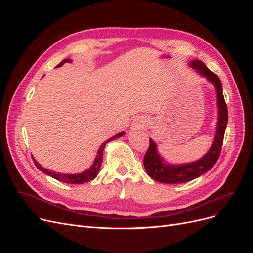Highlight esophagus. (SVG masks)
<instances>
[{
	"mask_svg": "<svg viewBox=\"0 0 253 253\" xmlns=\"http://www.w3.org/2000/svg\"><path fill=\"white\" fill-rule=\"evenodd\" d=\"M134 126L136 128H143L145 126V122L143 121V119H137L136 125Z\"/></svg>",
	"mask_w": 253,
	"mask_h": 253,
	"instance_id": "34e87169",
	"label": "esophagus"
}]
</instances>
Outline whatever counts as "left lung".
Listing matches in <instances>:
<instances>
[{"label":"left lung","mask_w":253,"mask_h":253,"mask_svg":"<svg viewBox=\"0 0 253 253\" xmlns=\"http://www.w3.org/2000/svg\"><path fill=\"white\" fill-rule=\"evenodd\" d=\"M191 66L196 73L206 78L215 88L217 101V124L215 135L212 145L206 154L194 162L186 164H171L160 155L156 142L150 138V147L145 153L143 159L144 169L150 177L163 183H182L193 180L201 175L212 169L218 159L221 144H223L224 135L228 122V110L223 95V86L217 75L212 73L201 60L189 61Z\"/></svg>","instance_id":"obj_1"}]
</instances>
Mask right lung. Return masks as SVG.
I'll list each match as a JSON object with an SVG mask.
<instances>
[{
	"mask_svg": "<svg viewBox=\"0 0 253 253\" xmlns=\"http://www.w3.org/2000/svg\"><path fill=\"white\" fill-rule=\"evenodd\" d=\"M67 62L71 63V62H73V60H72V59H64V60L62 61V62H61V63L58 65V67L62 66L64 63H67ZM124 135H125V132H120V133H118L117 135H115V136L111 137L110 139H108V140H105L104 142H102V144L100 145V147H99V149H98V151H97V155H96V157H95V159H94L93 165H91L87 170L83 171V172H81V173L65 174V173H59V172H53V171L51 172L50 170L45 169V168H43V167H42L39 163H38L37 160L33 157L34 163H35V165L37 166V168H38V169H39L40 171H42V172L45 173V174L49 175L50 177L55 178V179H57V180H60V181L65 182V183H75V185H76V183H84V182H86V181L95 179L96 176L98 175V172H99V170H100V167H101V164H102V156H103V151H104L105 145L108 144L110 141H112V140H114V139H116V138H119V137H122Z\"/></svg>",
	"mask_w": 253,
	"mask_h": 253,
	"instance_id": "1",
	"label": "right lung"
}]
</instances>
